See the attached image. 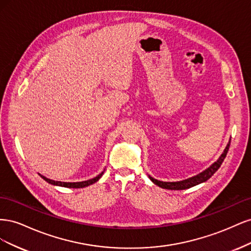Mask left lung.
I'll list each match as a JSON object with an SVG mask.
<instances>
[{"mask_svg": "<svg viewBox=\"0 0 251 251\" xmlns=\"http://www.w3.org/2000/svg\"><path fill=\"white\" fill-rule=\"evenodd\" d=\"M229 146H230V140L228 141V143H227V146H226L225 150L223 151V153L221 154V156L219 157V159L216 162L212 163L208 169H206L198 175H196V176H194L192 178H188V179L182 180V181H177V182H163V181H159L157 179H154L151 176H149V178L151 179V181L153 182L154 184L158 185L161 188H165V189L182 191V189H187L189 187L196 186L200 183H203V182H205V181H207L212 176V175H214L219 170V168L221 166L222 162L224 161V159L227 155V151H228V150H229Z\"/></svg>", "mask_w": 251, "mask_h": 251, "instance_id": "8db88e82", "label": "left lung"}]
</instances>
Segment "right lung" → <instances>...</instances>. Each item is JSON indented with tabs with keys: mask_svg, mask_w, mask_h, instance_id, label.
Wrapping results in <instances>:
<instances>
[{
	"mask_svg": "<svg viewBox=\"0 0 251 251\" xmlns=\"http://www.w3.org/2000/svg\"><path fill=\"white\" fill-rule=\"evenodd\" d=\"M103 172H101L98 176H96L95 178L93 179H90V180H87V181H81V182H60V181H54V180H51V179H48L45 176H43V175L40 174V176L45 180L47 181L48 183L52 184V185H56V186H62V187H69V188H82V187H86V186H89L91 184L95 183V182H97L98 180H100L102 176Z\"/></svg>",
	"mask_w": 251,
	"mask_h": 251,
	"instance_id": "1",
	"label": "right lung"
}]
</instances>
